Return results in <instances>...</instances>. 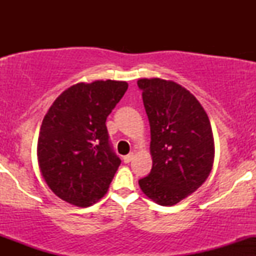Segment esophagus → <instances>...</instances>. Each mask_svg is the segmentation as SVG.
Here are the masks:
<instances>
[{
	"instance_id": "1",
	"label": "esophagus",
	"mask_w": 256,
	"mask_h": 256,
	"mask_svg": "<svg viewBox=\"0 0 256 256\" xmlns=\"http://www.w3.org/2000/svg\"><path fill=\"white\" fill-rule=\"evenodd\" d=\"M132 158H134V152H130V154L125 155V156L122 158V160H124L125 164H130L132 161Z\"/></svg>"
}]
</instances>
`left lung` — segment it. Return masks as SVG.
<instances>
[{
  "mask_svg": "<svg viewBox=\"0 0 256 256\" xmlns=\"http://www.w3.org/2000/svg\"><path fill=\"white\" fill-rule=\"evenodd\" d=\"M150 124L152 171L140 179L142 192L172 206L198 189L212 171L214 140L210 119L192 94L171 80L140 79Z\"/></svg>",
  "mask_w": 256,
  "mask_h": 256,
  "instance_id": "1",
  "label": "left lung"
}]
</instances>
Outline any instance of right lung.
I'll return each mask as SVG.
<instances>
[{
	"label": "right lung",
	"mask_w": 256,
	"mask_h": 256,
	"mask_svg": "<svg viewBox=\"0 0 256 256\" xmlns=\"http://www.w3.org/2000/svg\"><path fill=\"white\" fill-rule=\"evenodd\" d=\"M128 86L110 79L78 83L64 90L44 116L38 164L48 186L64 201L88 207L107 192L122 160L106 120Z\"/></svg>",
	"instance_id": "right-lung-1"
}]
</instances>
